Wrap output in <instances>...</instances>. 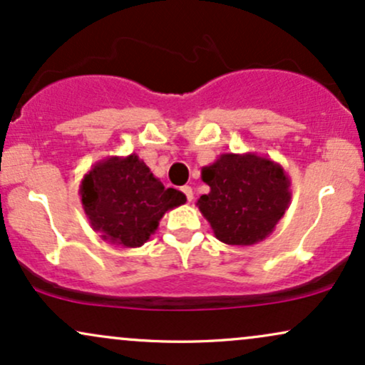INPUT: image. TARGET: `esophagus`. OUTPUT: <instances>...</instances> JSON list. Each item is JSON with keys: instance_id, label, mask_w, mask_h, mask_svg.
I'll use <instances>...</instances> for the list:
<instances>
[{"instance_id": "esophagus-1", "label": "esophagus", "mask_w": 365, "mask_h": 365, "mask_svg": "<svg viewBox=\"0 0 365 365\" xmlns=\"http://www.w3.org/2000/svg\"><path fill=\"white\" fill-rule=\"evenodd\" d=\"M182 192H183V194H185V197H187L188 202H190V200L194 199V192H192V187H188V185L182 187Z\"/></svg>"}]
</instances>
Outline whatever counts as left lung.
<instances>
[{
    "mask_svg": "<svg viewBox=\"0 0 365 365\" xmlns=\"http://www.w3.org/2000/svg\"><path fill=\"white\" fill-rule=\"evenodd\" d=\"M209 194L197 207L215 237L228 245H254L274 232L292 200L290 177L279 163L255 153H225L204 166Z\"/></svg>",
    "mask_w": 365,
    "mask_h": 365,
    "instance_id": "left-lung-1",
    "label": "left lung"
}]
</instances>
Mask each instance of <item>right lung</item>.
<instances>
[{
  "mask_svg": "<svg viewBox=\"0 0 365 365\" xmlns=\"http://www.w3.org/2000/svg\"><path fill=\"white\" fill-rule=\"evenodd\" d=\"M78 194L92 230L125 249L144 245L165 212L187 200L177 188H165L137 154L96 163L83 175Z\"/></svg>",
  "mask_w": 365,
  "mask_h": 365,
  "instance_id": "right-lung-1",
  "label": "right lung"
}]
</instances>
